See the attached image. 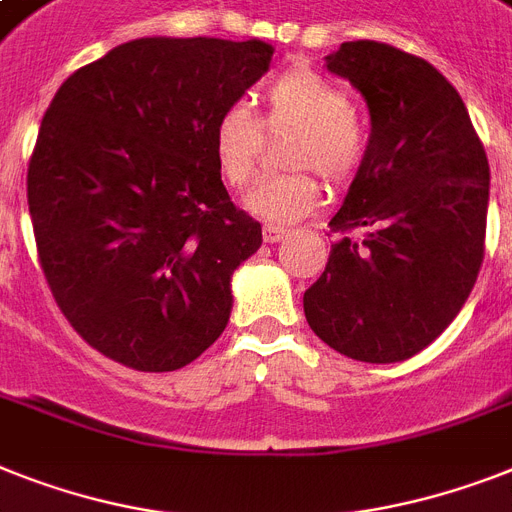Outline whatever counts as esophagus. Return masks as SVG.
Returning a JSON list of instances; mask_svg holds the SVG:
<instances>
[{"label": "esophagus", "instance_id": "esophagus-1", "mask_svg": "<svg viewBox=\"0 0 512 512\" xmlns=\"http://www.w3.org/2000/svg\"><path fill=\"white\" fill-rule=\"evenodd\" d=\"M289 234V231H286L284 226H273V223H268V226L263 228V239L268 244H276V242H281V239H284V236Z\"/></svg>", "mask_w": 512, "mask_h": 512}]
</instances>
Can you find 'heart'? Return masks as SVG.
Returning <instances> with one entry per match:
<instances>
[{
	"instance_id": "1",
	"label": "heart",
	"mask_w": 512,
	"mask_h": 512,
	"mask_svg": "<svg viewBox=\"0 0 512 512\" xmlns=\"http://www.w3.org/2000/svg\"><path fill=\"white\" fill-rule=\"evenodd\" d=\"M284 162L292 170L260 178L244 199L252 215L284 226L321 205L323 184L315 169L334 186L350 184L365 160V136L352 110L350 94L310 68L278 73L263 94V115L228 105L215 115L210 149L223 184L244 189L263 157L265 134H292Z\"/></svg>"
}]
</instances>
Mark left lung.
I'll use <instances>...</instances> for the list:
<instances>
[{
    "mask_svg": "<svg viewBox=\"0 0 512 512\" xmlns=\"http://www.w3.org/2000/svg\"><path fill=\"white\" fill-rule=\"evenodd\" d=\"M328 70L365 97L371 139L328 223L339 242L305 292V318L352 360L397 363L429 347L476 284L489 162L455 86L423 57L347 41Z\"/></svg>",
    "mask_w": 512,
    "mask_h": 512,
    "instance_id": "8db88e82",
    "label": "left lung"
}]
</instances>
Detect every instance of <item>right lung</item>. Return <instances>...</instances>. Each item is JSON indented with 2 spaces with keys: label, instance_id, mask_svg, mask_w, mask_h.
<instances>
[{
  "label": "right lung",
  "instance_id": "right-lung-1",
  "mask_svg": "<svg viewBox=\"0 0 512 512\" xmlns=\"http://www.w3.org/2000/svg\"><path fill=\"white\" fill-rule=\"evenodd\" d=\"M263 41L136 39L54 94L28 162L52 297L83 342L144 373L178 371L223 334L231 273L263 228L231 202L210 128L268 70Z\"/></svg>",
  "mask_w": 512,
  "mask_h": 512
}]
</instances>
